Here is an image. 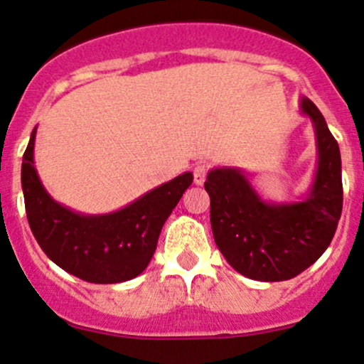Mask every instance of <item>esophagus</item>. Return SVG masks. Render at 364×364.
I'll list each match as a JSON object with an SVG mask.
<instances>
[{
    "mask_svg": "<svg viewBox=\"0 0 364 364\" xmlns=\"http://www.w3.org/2000/svg\"><path fill=\"white\" fill-rule=\"evenodd\" d=\"M209 172V166L206 164H198L194 166V183L196 186H203L206 181Z\"/></svg>",
    "mask_w": 364,
    "mask_h": 364,
    "instance_id": "esophagus-1",
    "label": "esophagus"
}]
</instances>
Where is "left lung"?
<instances>
[{
  "label": "left lung",
  "mask_w": 364,
  "mask_h": 364,
  "mask_svg": "<svg viewBox=\"0 0 364 364\" xmlns=\"http://www.w3.org/2000/svg\"><path fill=\"white\" fill-rule=\"evenodd\" d=\"M301 110L314 122L318 151L305 200L266 203L238 168H215L204 182L218 249L250 279L286 281L310 267L331 245L343 213L339 144L314 102L303 97Z\"/></svg>",
  "instance_id": "obj_1"
}]
</instances>
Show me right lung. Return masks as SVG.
<instances>
[{
    "instance_id": "add662e5",
    "label": "right lung",
    "mask_w": 364,
    "mask_h": 364,
    "mask_svg": "<svg viewBox=\"0 0 364 364\" xmlns=\"http://www.w3.org/2000/svg\"><path fill=\"white\" fill-rule=\"evenodd\" d=\"M37 129V127H36ZM36 129L21 161V189L33 237L46 255L70 274L95 284L139 276L156 250L166 218L192 183L186 172L109 215H80L47 194L33 166Z\"/></svg>"
}]
</instances>
